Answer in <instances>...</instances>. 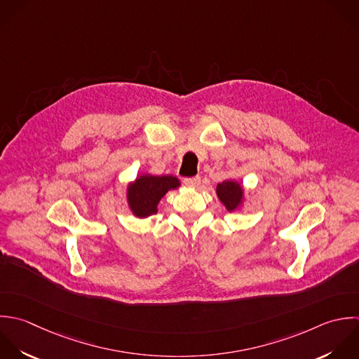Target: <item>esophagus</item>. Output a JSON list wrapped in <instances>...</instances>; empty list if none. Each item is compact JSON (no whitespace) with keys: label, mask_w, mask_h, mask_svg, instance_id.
I'll use <instances>...</instances> for the list:
<instances>
[{"label":"esophagus","mask_w":359,"mask_h":359,"mask_svg":"<svg viewBox=\"0 0 359 359\" xmlns=\"http://www.w3.org/2000/svg\"><path fill=\"white\" fill-rule=\"evenodd\" d=\"M183 182H184V184H186V186H189V187H197V186L200 184V182H201V177H200V176L186 177Z\"/></svg>","instance_id":"1"}]
</instances>
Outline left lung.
Here are the masks:
<instances>
[{
  "label": "left lung",
  "mask_w": 359,
  "mask_h": 359,
  "mask_svg": "<svg viewBox=\"0 0 359 359\" xmlns=\"http://www.w3.org/2000/svg\"><path fill=\"white\" fill-rule=\"evenodd\" d=\"M217 196L226 210L232 212L243 203V187L235 180H225L217 186Z\"/></svg>",
  "instance_id": "8db88e82"
}]
</instances>
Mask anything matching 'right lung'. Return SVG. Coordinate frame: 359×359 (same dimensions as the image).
I'll return each mask as SVG.
<instances>
[{"mask_svg":"<svg viewBox=\"0 0 359 359\" xmlns=\"http://www.w3.org/2000/svg\"><path fill=\"white\" fill-rule=\"evenodd\" d=\"M180 186L177 177L141 175L127 187V201L131 212L138 218H147L158 212L161 198Z\"/></svg>","mask_w":359,"mask_h":359,"instance_id":"1","label":"right lung"}]
</instances>
